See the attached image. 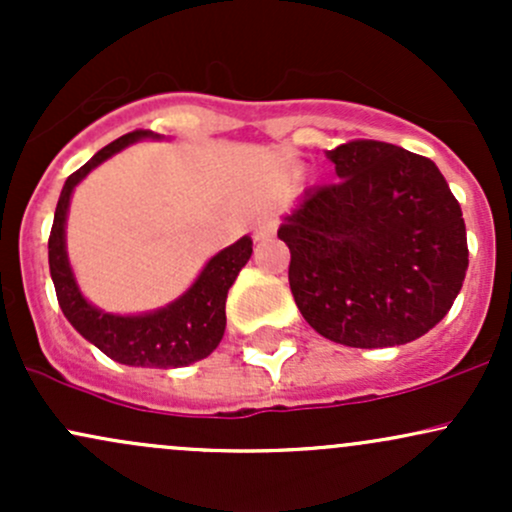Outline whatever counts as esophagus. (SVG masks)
Listing matches in <instances>:
<instances>
[{
	"mask_svg": "<svg viewBox=\"0 0 512 512\" xmlns=\"http://www.w3.org/2000/svg\"><path fill=\"white\" fill-rule=\"evenodd\" d=\"M274 231H276V221L272 216H262V219H257L255 226H252V238H255L257 243H262V240L272 238Z\"/></svg>",
	"mask_w": 512,
	"mask_h": 512,
	"instance_id": "1",
	"label": "esophagus"
}]
</instances>
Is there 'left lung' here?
<instances>
[{
    "label": "left lung",
    "instance_id": "obj_1",
    "mask_svg": "<svg viewBox=\"0 0 512 512\" xmlns=\"http://www.w3.org/2000/svg\"><path fill=\"white\" fill-rule=\"evenodd\" d=\"M337 178L284 219L293 301L354 349L424 337L455 303L469 250L462 209L431 158L354 139L327 151Z\"/></svg>",
    "mask_w": 512,
    "mask_h": 512
}]
</instances>
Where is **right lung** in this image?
I'll return each instance as SVG.
<instances>
[{
	"label": "right lung",
	"mask_w": 512,
	"mask_h": 512,
	"mask_svg": "<svg viewBox=\"0 0 512 512\" xmlns=\"http://www.w3.org/2000/svg\"><path fill=\"white\" fill-rule=\"evenodd\" d=\"M144 137H154V132L134 129L125 137L115 139L64 182L48 240L50 276L64 317L72 322L81 337L96 344L105 356L125 363V366L180 368L202 361L219 346L223 330H226L228 289L233 286L240 269L245 267V262L250 260L252 240L248 236L240 238L231 248L211 257L192 289L175 303H170L168 308L127 317L103 313L81 296L72 267H69L67 250H64V221H67L69 197H72L76 182L86 178L91 168H96L105 158Z\"/></svg>",
	"instance_id": "1"
}]
</instances>
